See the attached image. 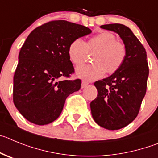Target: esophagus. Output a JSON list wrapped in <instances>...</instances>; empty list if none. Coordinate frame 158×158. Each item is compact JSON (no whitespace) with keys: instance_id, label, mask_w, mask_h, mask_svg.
Returning <instances> with one entry per match:
<instances>
[{"instance_id":"esophagus-1","label":"esophagus","mask_w":158,"mask_h":158,"mask_svg":"<svg viewBox=\"0 0 158 158\" xmlns=\"http://www.w3.org/2000/svg\"><path fill=\"white\" fill-rule=\"evenodd\" d=\"M88 84H89V83H88L87 82H86V81H82V86H81V87H82V88L86 87V86H87Z\"/></svg>"}]
</instances>
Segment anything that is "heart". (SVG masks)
<instances>
[{"mask_svg":"<svg viewBox=\"0 0 158 158\" xmlns=\"http://www.w3.org/2000/svg\"><path fill=\"white\" fill-rule=\"evenodd\" d=\"M88 52H95L93 64H82L76 69V76L86 81L100 79L108 73L117 72L121 68L127 56V48L123 42L109 31H103L91 38L87 42L76 38L71 42L68 49L69 59L74 64L85 61Z\"/></svg>","mask_w":158,"mask_h":158,"instance_id":"obj_1","label":"heart"}]
</instances>
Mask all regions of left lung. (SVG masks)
Listing matches in <instances>:
<instances>
[{
	"label": "left lung",
	"instance_id": "obj_1",
	"mask_svg": "<svg viewBox=\"0 0 158 158\" xmlns=\"http://www.w3.org/2000/svg\"><path fill=\"white\" fill-rule=\"evenodd\" d=\"M101 28L120 35L127 48V56L117 72L94 82L98 95L90 102V109L93 119L99 126L118 130L131 123L139 114L149 76L146 52L125 25L106 24Z\"/></svg>",
	"mask_w": 158,
	"mask_h": 158
}]
</instances>
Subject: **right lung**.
<instances>
[{"label":"right lung","mask_w":158,"mask_h":158,"mask_svg":"<svg viewBox=\"0 0 158 158\" xmlns=\"http://www.w3.org/2000/svg\"><path fill=\"white\" fill-rule=\"evenodd\" d=\"M91 33L86 27L53 20L28 35L19 54L13 78L15 106L28 121L45 125L56 120L68 96L78 91L81 80L69 78L74 67L68 49L72 41Z\"/></svg>","instance_id":"add662e5"}]
</instances>
